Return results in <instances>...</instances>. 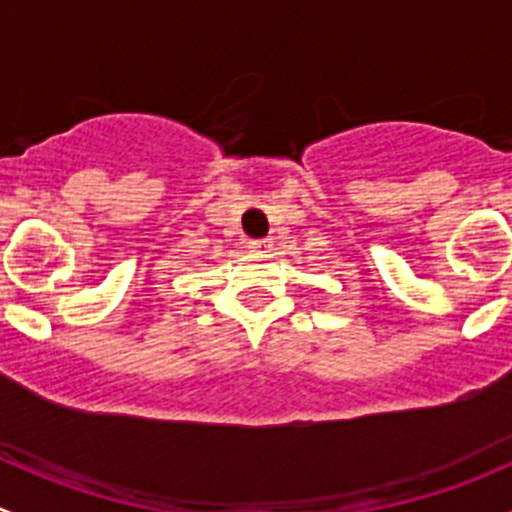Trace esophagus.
<instances>
[{
	"label": "esophagus",
	"mask_w": 512,
	"mask_h": 512,
	"mask_svg": "<svg viewBox=\"0 0 512 512\" xmlns=\"http://www.w3.org/2000/svg\"><path fill=\"white\" fill-rule=\"evenodd\" d=\"M247 247H250V252H255V255H265V252H270L272 242L270 240H250L247 242Z\"/></svg>",
	"instance_id": "esophagus-1"
}]
</instances>
